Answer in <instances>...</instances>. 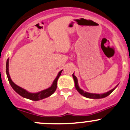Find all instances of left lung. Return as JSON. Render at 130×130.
<instances>
[{
    "label": "left lung",
    "mask_w": 130,
    "mask_h": 130,
    "mask_svg": "<svg viewBox=\"0 0 130 130\" xmlns=\"http://www.w3.org/2000/svg\"><path fill=\"white\" fill-rule=\"evenodd\" d=\"M72 77L74 78V83H75V87L76 88L77 91L80 93L81 95L84 96V97H86V98H88V99H103V98H105V97L107 96H109L116 88H117V86H116L115 88H114L113 89H112L111 90L109 91L106 92V93H102V94H97V93H88V92L85 91L83 90L82 89H80V87L79 86V84H78V80H77V78L76 77L75 75L74 74H72Z\"/></svg>",
    "instance_id": "obj_1"
}]
</instances>
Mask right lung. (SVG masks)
Returning <instances> with one entry per match:
<instances>
[{"label": "right lung", "mask_w": 130, "mask_h": 130, "mask_svg": "<svg viewBox=\"0 0 130 130\" xmlns=\"http://www.w3.org/2000/svg\"><path fill=\"white\" fill-rule=\"evenodd\" d=\"M9 60L8 58L7 60V62H6V74H7L9 82L11 87H12V89H13L18 94H19L20 96H21L23 97V98H25V99L34 100V101H38V100H42V99H46V98L50 96L51 94H53L55 93V91L56 89V88H57L58 79L60 77V75H61V72H62L63 70H60V71L59 72L57 76L56 77V78L55 79L54 81L53 82L52 84H51V86L50 88L41 91L37 92V93H30V92H28V91H26V89H23V88H21V87L16 85V84H15V83H14L13 82H12V80H11L9 73Z\"/></svg>", "instance_id": "1"}]
</instances>
